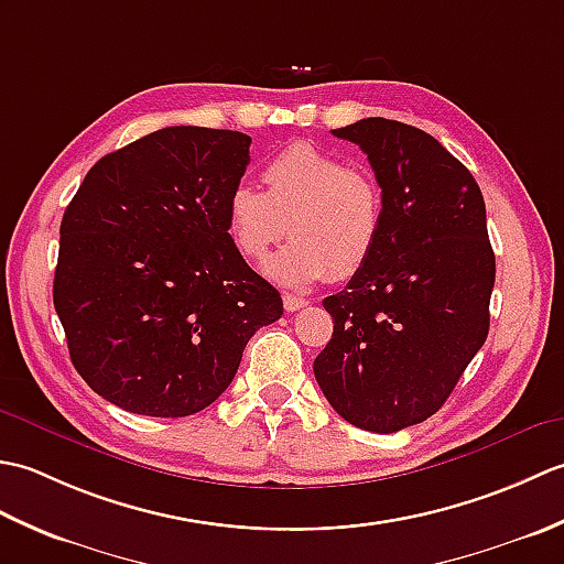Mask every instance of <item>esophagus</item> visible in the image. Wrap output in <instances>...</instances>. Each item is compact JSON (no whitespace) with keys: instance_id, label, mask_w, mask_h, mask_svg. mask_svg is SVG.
<instances>
[{"instance_id":"esophagus-1","label":"esophagus","mask_w":564,"mask_h":564,"mask_svg":"<svg viewBox=\"0 0 564 564\" xmlns=\"http://www.w3.org/2000/svg\"><path fill=\"white\" fill-rule=\"evenodd\" d=\"M307 305L305 297L301 295H283V307L285 313H297V310H303Z\"/></svg>"}]
</instances>
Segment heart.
I'll return each mask as SVG.
<instances>
[{
  "instance_id": "heart-1",
  "label": "heart",
  "mask_w": 564,
  "mask_h": 564,
  "mask_svg": "<svg viewBox=\"0 0 564 564\" xmlns=\"http://www.w3.org/2000/svg\"><path fill=\"white\" fill-rule=\"evenodd\" d=\"M263 191L239 184L227 198V232L249 261H261L289 235L293 242L267 275L285 289L351 279L373 259L386 227L378 178L310 142L281 150L263 164Z\"/></svg>"
}]
</instances>
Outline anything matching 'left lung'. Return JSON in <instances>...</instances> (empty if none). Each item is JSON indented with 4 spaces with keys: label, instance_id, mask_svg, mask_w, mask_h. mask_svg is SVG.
Segmentation results:
<instances>
[{
    "label": "left lung",
    "instance_id": "left-lung-1",
    "mask_svg": "<svg viewBox=\"0 0 564 564\" xmlns=\"http://www.w3.org/2000/svg\"><path fill=\"white\" fill-rule=\"evenodd\" d=\"M332 133L368 154L386 227L366 269L322 301L334 332L315 378L346 422L394 434L441 410L487 339L485 200L465 164L414 126L364 118Z\"/></svg>",
    "mask_w": 564,
    "mask_h": 564
}]
</instances>
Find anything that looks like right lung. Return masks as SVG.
Listing matches in <instances>:
<instances>
[{
    "mask_svg": "<svg viewBox=\"0 0 564 564\" xmlns=\"http://www.w3.org/2000/svg\"><path fill=\"white\" fill-rule=\"evenodd\" d=\"M249 145L237 130H154L101 158L69 200L55 313L77 373L126 412L206 410L254 332L283 315L227 232Z\"/></svg>",
    "mask_w": 564,
    "mask_h": 564,
    "instance_id": "1",
    "label": "right lung"
}]
</instances>
